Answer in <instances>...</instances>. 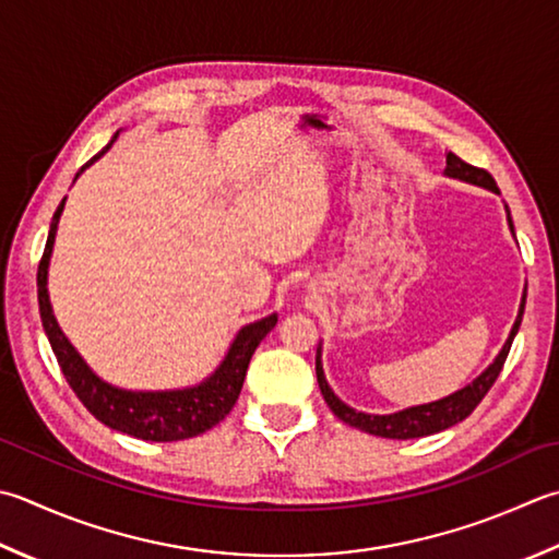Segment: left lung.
Masks as SVG:
<instances>
[{"mask_svg": "<svg viewBox=\"0 0 559 559\" xmlns=\"http://www.w3.org/2000/svg\"><path fill=\"white\" fill-rule=\"evenodd\" d=\"M445 177H453V179H461L467 183H475V186H485V189L499 193L497 189V181L491 179V174L485 169H477L473 164L463 162L453 152H448L445 155ZM509 217V211H507ZM509 227L513 233V223L509 217ZM523 308H526V293H523L521 298V308H519V317L516 322L511 326V334L507 338V344L501 346L499 356L491 360L489 368L483 370L469 385H465L463 390L453 392V395H448L443 400H436L429 404H417V407H407L402 412L395 414H366V412H358L354 407H348L342 400H338L330 382L324 378V370H322V354L320 348H317V382H320V390L324 395V402L330 404V409L336 414L338 419L348 426H356V429L366 431V433H373V436H382V439H421V436H431V433H439L443 429H451L457 421L467 419L469 414L475 412V407L483 397L489 392V388L495 385V380L499 378L501 368H504V360L509 356V348L513 344V336H516L521 320H523Z\"/></svg>", "mask_w": 559, "mask_h": 559, "instance_id": "1", "label": "left lung"}]
</instances>
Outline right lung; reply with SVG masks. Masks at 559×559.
Instances as JSON below:
<instances>
[{
	"label": "right lung",
	"mask_w": 559,
	"mask_h": 559,
	"mask_svg": "<svg viewBox=\"0 0 559 559\" xmlns=\"http://www.w3.org/2000/svg\"><path fill=\"white\" fill-rule=\"evenodd\" d=\"M118 133L108 145L84 164L82 171L94 164L104 152L114 145ZM80 171V174H82ZM76 174V177H80ZM74 177V179H76ZM64 207V199L60 201L58 211L52 215L50 233L46 249H43L40 264H38V308L43 330L48 334V342L52 346V354L58 358L62 368V376L68 378L70 388L80 402L90 409L94 417L111 426V429L135 436L142 441H183L193 439V436L205 433L213 429L215 424H221L229 409L235 407V402L242 392V382L247 376L251 354L257 352L273 326L278 322V314L273 312L264 320H257L251 324H245L237 332L235 342L229 344L225 358L221 360L211 376L193 388L181 390H157V392H142V390H123L116 388L111 382L98 378L94 370L84 364V358L76 354V348L68 342V336L62 334L58 326V320L52 314L50 295H48V264L55 245V233H58V223Z\"/></svg>",
	"instance_id": "1"
}]
</instances>
